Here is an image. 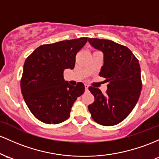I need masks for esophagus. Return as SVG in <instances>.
I'll return each mask as SVG.
<instances>
[{
    "label": "esophagus",
    "instance_id": "esophagus-1",
    "mask_svg": "<svg viewBox=\"0 0 159 159\" xmlns=\"http://www.w3.org/2000/svg\"><path fill=\"white\" fill-rule=\"evenodd\" d=\"M85 91L89 90V85H85Z\"/></svg>",
    "mask_w": 159,
    "mask_h": 159
}]
</instances>
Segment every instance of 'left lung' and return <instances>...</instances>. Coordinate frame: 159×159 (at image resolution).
Returning <instances> with one entry per match:
<instances>
[{"instance_id":"obj_1","label":"left lung","mask_w":159,"mask_h":159,"mask_svg":"<svg viewBox=\"0 0 159 159\" xmlns=\"http://www.w3.org/2000/svg\"><path fill=\"white\" fill-rule=\"evenodd\" d=\"M95 49L103 52L100 76L108 83L103 94L99 89L90 86L94 101L88 108L92 118L101 125L111 126L124 120L132 111L142 89L139 61L127 46L110 40L89 38Z\"/></svg>"}]
</instances>
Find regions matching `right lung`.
<instances>
[{
	"instance_id": "1",
	"label": "right lung",
	"mask_w": 159,
	"mask_h": 159,
	"mask_svg": "<svg viewBox=\"0 0 159 159\" xmlns=\"http://www.w3.org/2000/svg\"><path fill=\"white\" fill-rule=\"evenodd\" d=\"M88 37L63 40L37 47L26 58L20 85L30 111L46 124H58L70 116L73 104L85 92L83 83L75 86L64 80L66 69H74L77 52Z\"/></svg>"
}]
</instances>
